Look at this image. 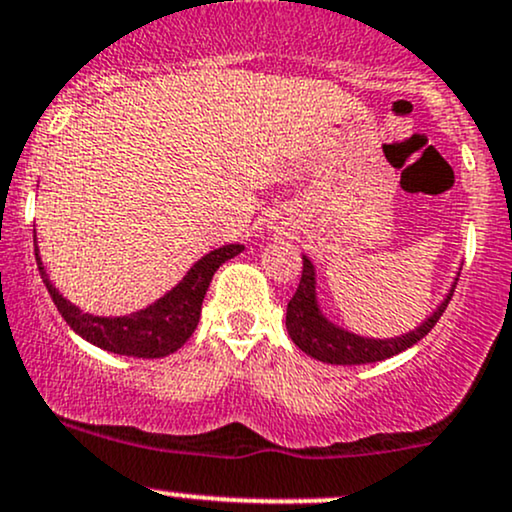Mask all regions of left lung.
<instances>
[{
    "label": "left lung",
    "instance_id": "1",
    "mask_svg": "<svg viewBox=\"0 0 512 512\" xmlns=\"http://www.w3.org/2000/svg\"><path fill=\"white\" fill-rule=\"evenodd\" d=\"M454 286H457V279H454L445 301H442L418 328L411 330V333L384 340L364 338V335L350 333V330L340 328L333 320L323 316L316 296V267H313V262L303 255L299 289H296L294 299L286 306V330H289V338L296 342L299 350L311 355L313 359H320V362L325 364L381 362V359H389L393 355H398V352L413 347L415 342L423 340L425 335L435 328V323L440 320L442 313H445L449 299H452Z\"/></svg>",
    "mask_w": 512,
    "mask_h": 512
}]
</instances>
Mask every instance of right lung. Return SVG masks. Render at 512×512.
<instances>
[{
  "mask_svg": "<svg viewBox=\"0 0 512 512\" xmlns=\"http://www.w3.org/2000/svg\"><path fill=\"white\" fill-rule=\"evenodd\" d=\"M33 245H36V230H33ZM243 250V245H223L218 250H211L162 299L150 303L148 308H140L131 316L116 318L82 313L75 303L67 301L48 279L41 257H38V245L36 262L43 284H46L48 294L53 296V303L58 306L60 316L67 320V325L80 338L101 347V350L114 352V355L157 359L172 355V352H177L184 342L192 338L196 325H199L201 303H204L206 291H209L213 274H216V269L223 262L233 260Z\"/></svg>",
  "mask_w": 512,
  "mask_h": 512,
  "instance_id": "1",
  "label": "right lung"
}]
</instances>
